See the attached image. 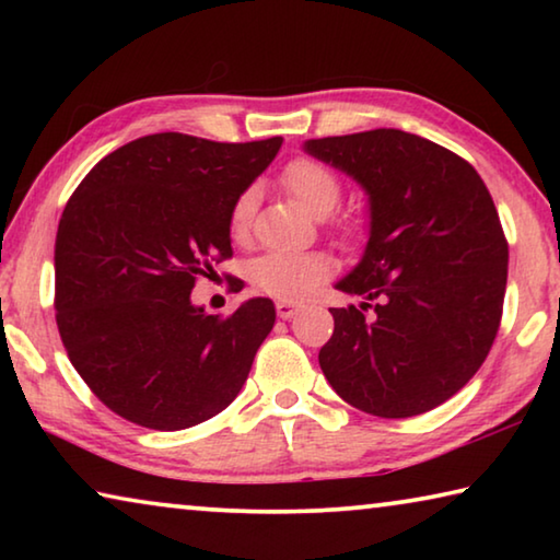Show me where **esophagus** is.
I'll list each match as a JSON object with an SVG mask.
<instances>
[{
	"label": "esophagus",
	"instance_id": "esophagus-1",
	"mask_svg": "<svg viewBox=\"0 0 560 560\" xmlns=\"http://www.w3.org/2000/svg\"><path fill=\"white\" fill-rule=\"evenodd\" d=\"M299 311H301V303H291V301H279L277 303L279 318H291V316H296Z\"/></svg>",
	"mask_w": 560,
	"mask_h": 560
}]
</instances>
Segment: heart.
<instances>
[{"instance_id":"obj_1","label":"heart","mask_w":560,"mask_h":560,"mask_svg":"<svg viewBox=\"0 0 560 560\" xmlns=\"http://www.w3.org/2000/svg\"><path fill=\"white\" fill-rule=\"evenodd\" d=\"M281 185L296 200L303 210L311 214H328L340 202L343 195V183L338 173L324 160L301 155L289 160L281 170ZM254 212H257V192L246 187L244 192L236 195L230 207L226 226L234 242H246L252 234ZM353 226L348 222L340 224V232L348 234ZM330 273H334V259L320 252L306 254H287L271 252L264 257L254 259L249 267V279L259 291L269 293L281 301H301L311 291H316Z\"/></svg>"}]
</instances>
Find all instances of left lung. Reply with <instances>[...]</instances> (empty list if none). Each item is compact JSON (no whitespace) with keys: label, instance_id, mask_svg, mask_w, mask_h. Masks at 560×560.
Returning a JSON list of instances; mask_svg holds the SVG:
<instances>
[{"label":"left lung","instance_id":"obj_1","mask_svg":"<svg viewBox=\"0 0 560 560\" xmlns=\"http://www.w3.org/2000/svg\"><path fill=\"white\" fill-rule=\"evenodd\" d=\"M306 150L371 195V240L338 281L365 301L330 308L320 371L368 415L428 412L471 381L497 338L509 242L494 200L467 160L405 130L318 138Z\"/></svg>","mask_w":560,"mask_h":560}]
</instances>
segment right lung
Masks as SVG:
<instances>
[{"label":"right lung","instance_id":"1","mask_svg":"<svg viewBox=\"0 0 560 560\" xmlns=\"http://www.w3.org/2000/svg\"><path fill=\"white\" fill-rule=\"evenodd\" d=\"M279 148L281 138L155 132L103 158L66 202L56 326L83 383L122 420L175 432L240 395L277 320L273 303L252 299L222 316L189 293L232 259L230 207Z\"/></svg>","mask_w":560,"mask_h":560}]
</instances>
